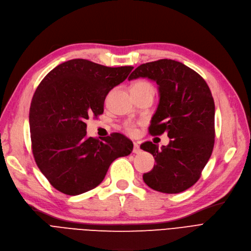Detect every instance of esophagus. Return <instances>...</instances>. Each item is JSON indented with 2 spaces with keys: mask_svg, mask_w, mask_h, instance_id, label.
<instances>
[{
  "mask_svg": "<svg viewBox=\"0 0 251 251\" xmlns=\"http://www.w3.org/2000/svg\"><path fill=\"white\" fill-rule=\"evenodd\" d=\"M134 153H140L141 152V149L139 147V144L137 142H134V149H133Z\"/></svg>",
  "mask_w": 251,
  "mask_h": 251,
  "instance_id": "obj_1",
  "label": "esophagus"
}]
</instances>
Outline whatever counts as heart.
Here are the masks:
<instances>
[{
	"mask_svg": "<svg viewBox=\"0 0 251 251\" xmlns=\"http://www.w3.org/2000/svg\"><path fill=\"white\" fill-rule=\"evenodd\" d=\"M132 88H133V89H148V91H152V92H153L152 86L150 85V83H148V82H146V81H138V82H136V83L132 86ZM125 126H126V128L127 129L128 133L134 134V133L136 132V126H135V125L132 124V123H126V124L125 125Z\"/></svg>",
	"mask_w": 251,
	"mask_h": 251,
	"instance_id": "obj_1",
	"label": "heart"
}]
</instances>
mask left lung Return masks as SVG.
Returning <instances> with one entry per match:
<instances>
[{
	"label": "left lung",
	"instance_id": "8db88e82",
	"mask_svg": "<svg viewBox=\"0 0 251 251\" xmlns=\"http://www.w3.org/2000/svg\"><path fill=\"white\" fill-rule=\"evenodd\" d=\"M140 77L155 81L158 89L159 102L150 122V134L167 133L171 139L160 148L150 141L140 146L156 162L151 171L143 174V180L160 193L184 192L198 181L212 153L213 97L201 76L173 59L140 65L127 79Z\"/></svg>",
	"mask_w": 251,
	"mask_h": 251
}]
</instances>
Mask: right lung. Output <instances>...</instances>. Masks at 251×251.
<instances>
[{
	"mask_svg": "<svg viewBox=\"0 0 251 251\" xmlns=\"http://www.w3.org/2000/svg\"><path fill=\"white\" fill-rule=\"evenodd\" d=\"M134 67L110 68L75 58L56 66L36 89L29 108L33 154L40 171L59 192L77 196L101 183L133 142L114 133L100 141L86 135V119L104 112V101Z\"/></svg>",
	"mask_w": 251,
	"mask_h": 251,
	"instance_id": "add662e5",
	"label": "right lung"
}]
</instances>
